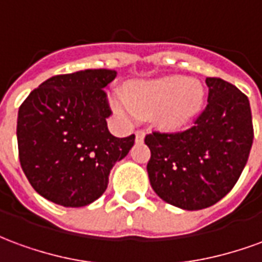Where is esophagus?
I'll use <instances>...</instances> for the list:
<instances>
[{"label": "esophagus", "mask_w": 262, "mask_h": 262, "mask_svg": "<svg viewBox=\"0 0 262 262\" xmlns=\"http://www.w3.org/2000/svg\"><path fill=\"white\" fill-rule=\"evenodd\" d=\"M135 135H136L137 142H143V139H144V136H146V133H144L143 130H137Z\"/></svg>", "instance_id": "esophagus-1"}]
</instances>
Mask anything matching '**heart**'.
<instances>
[{
	"label": "heart",
	"mask_w": 262,
	"mask_h": 262,
	"mask_svg": "<svg viewBox=\"0 0 262 262\" xmlns=\"http://www.w3.org/2000/svg\"><path fill=\"white\" fill-rule=\"evenodd\" d=\"M112 108L127 120L153 114L160 126L181 129L196 116L205 103V88L196 80L182 75H164L153 80L133 82L127 98L115 94Z\"/></svg>",
	"instance_id": "obj_1"
}]
</instances>
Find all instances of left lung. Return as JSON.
<instances>
[{"mask_svg":"<svg viewBox=\"0 0 262 262\" xmlns=\"http://www.w3.org/2000/svg\"><path fill=\"white\" fill-rule=\"evenodd\" d=\"M208 106L181 133L147 135L150 185L164 202L184 210L212 206L234 187L253 144L248 98L230 82L206 77Z\"/></svg>","mask_w":262,"mask_h":262,"instance_id":"left-lung-1","label":"left lung"}]
</instances>
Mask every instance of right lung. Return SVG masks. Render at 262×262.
<instances>
[{
  "label": "right lung",
  "instance_id": "add662e5",
  "mask_svg": "<svg viewBox=\"0 0 262 262\" xmlns=\"http://www.w3.org/2000/svg\"><path fill=\"white\" fill-rule=\"evenodd\" d=\"M115 70L54 75L33 90L18 111L20 167L39 195L66 208L97 201L109 172L133 147L135 135L115 137L103 88Z\"/></svg>",
  "mask_w": 262,
  "mask_h": 262
}]
</instances>
